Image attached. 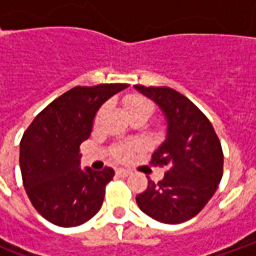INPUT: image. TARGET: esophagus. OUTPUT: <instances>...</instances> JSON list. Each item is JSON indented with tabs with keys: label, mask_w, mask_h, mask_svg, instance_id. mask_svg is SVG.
<instances>
[{
	"label": "esophagus",
	"mask_w": 256,
	"mask_h": 256,
	"mask_svg": "<svg viewBox=\"0 0 256 256\" xmlns=\"http://www.w3.org/2000/svg\"><path fill=\"white\" fill-rule=\"evenodd\" d=\"M116 176L120 178H124L128 177V176H130V172H128V170H124V168H118Z\"/></svg>",
	"instance_id": "obj_1"
}]
</instances>
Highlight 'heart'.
Segmentation results:
<instances>
[{
    "mask_svg": "<svg viewBox=\"0 0 256 256\" xmlns=\"http://www.w3.org/2000/svg\"><path fill=\"white\" fill-rule=\"evenodd\" d=\"M126 106H128V111H132V110H136V108H150L152 110V104H150V101L145 100L142 97H138V96H134V97H130L126 100ZM102 108H101L100 111H98V115H97V119L100 118V115L102 114ZM132 145H119L116 150H114V156L119 159V160H124V159H128V155H130V150H132Z\"/></svg>",
    "mask_w": 256,
    "mask_h": 256,
    "instance_id": "1",
    "label": "heart"
}]
</instances>
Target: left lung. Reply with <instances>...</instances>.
Segmentation results:
<instances>
[{
  "mask_svg": "<svg viewBox=\"0 0 256 256\" xmlns=\"http://www.w3.org/2000/svg\"><path fill=\"white\" fill-rule=\"evenodd\" d=\"M159 106L167 120L164 142L150 163L167 166L159 182L137 194L141 211L163 224H181L198 215L212 198L224 172V152L212 124L203 112L177 90L134 84Z\"/></svg>",
  "mask_w": 256,
  "mask_h": 256,
  "instance_id": "8db88e82",
  "label": "left lung"
}]
</instances>
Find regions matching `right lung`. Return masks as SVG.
<instances>
[{
	"mask_svg": "<svg viewBox=\"0 0 256 256\" xmlns=\"http://www.w3.org/2000/svg\"><path fill=\"white\" fill-rule=\"evenodd\" d=\"M128 84L76 86L44 108L20 141V170L27 196L40 214L62 228L93 218L115 172L82 170L79 145L88 140L98 108Z\"/></svg>",
	"mask_w": 256,
	"mask_h": 256,
	"instance_id": "obj_1",
	"label": "right lung"
}]
</instances>
